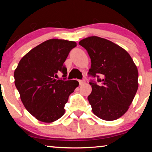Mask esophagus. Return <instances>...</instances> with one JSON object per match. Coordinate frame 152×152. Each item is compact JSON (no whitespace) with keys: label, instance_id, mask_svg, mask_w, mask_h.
Segmentation results:
<instances>
[{"label":"esophagus","instance_id":"obj_1","mask_svg":"<svg viewBox=\"0 0 152 152\" xmlns=\"http://www.w3.org/2000/svg\"><path fill=\"white\" fill-rule=\"evenodd\" d=\"M78 82H79L80 85H82V84H84L86 82L85 80H78Z\"/></svg>","mask_w":152,"mask_h":152}]
</instances>
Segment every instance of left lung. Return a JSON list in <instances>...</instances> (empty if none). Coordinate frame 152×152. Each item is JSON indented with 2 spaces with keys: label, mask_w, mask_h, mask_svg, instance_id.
Returning a JSON list of instances; mask_svg holds the SVG:
<instances>
[{
  "label": "left lung",
  "mask_w": 152,
  "mask_h": 152,
  "mask_svg": "<svg viewBox=\"0 0 152 152\" xmlns=\"http://www.w3.org/2000/svg\"><path fill=\"white\" fill-rule=\"evenodd\" d=\"M91 60L88 76L92 92L88 96L95 115L105 121L119 119L127 112L138 88V70L124 49L96 36L79 42Z\"/></svg>",
  "instance_id": "1"
}]
</instances>
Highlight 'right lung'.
Listing matches in <instances>:
<instances>
[{"instance_id":"1","label":"right lung","mask_w":152,"mask_h":152,"mask_svg":"<svg viewBox=\"0 0 152 152\" xmlns=\"http://www.w3.org/2000/svg\"><path fill=\"white\" fill-rule=\"evenodd\" d=\"M76 45L71 41L47 40L23 56L15 69V84L23 104L40 121L51 123L62 117L69 96L79 85L75 80H66L64 65ZM60 71L63 78L56 79Z\"/></svg>"}]
</instances>
